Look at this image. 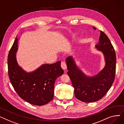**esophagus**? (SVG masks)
Wrapping results in <instances>:
<instances>
[{"label":"esophagus","mask_w":124,"mask_h":124,"mask_svg":"<svg viewBox=\"0 0 124 124\" xmlns=\"http://www.w3.org/2000/svg\"><path fill=\"white\" fill-rule=\"evenodd\" d=\"M61 68L64 70H65V69H67V65L65 62H61Z\"/></svg>","instance_id":"1"}]
</instances>
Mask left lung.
Returning a JSON list of instances; mask_svg holds the SVG:
<instances>
[{
	"mask_svg": "<svg viewBox=\"0 0 124 124\" xmlns=\"http://www.w3.org/2000/svg\"><path fill=\"white\" fill-rule=\"evenodd\" d=\"M93 29H96L93 27ZM96 48L102 52L106 61L104 68L96 75L90 77L78 68L72 56L66 59L67 74L74 88V94L78 100L84 102H95L106 95L113 83L116 74V56L109 39L103 31Z\"/></svg>",
	"mask_w": 124,
	"mask_h": 124,
	"instance_id": "left-lung-1",
	"label": "left lung"
}]
</instances>
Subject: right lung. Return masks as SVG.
Listing matches in <instances>:
<instances>
[{"instance_id":"add662e5","label":"right lung","mask_w":124,"mask_h":124,"mask_svg":"<svg viewBox=\"0 0 124 124\" xmlns=\"http://www.w3.org/2000/svg\"><path fill=\"white\" fill-rule=\"evenodd\" d=\"M18 39L16 37L8 55V73L10 81L17 94L31 105L43 106L53 99L55 80L62 75L61 61L43 64L31 72L18 66L16 59Z\"/></svg>"}]
</instances>
